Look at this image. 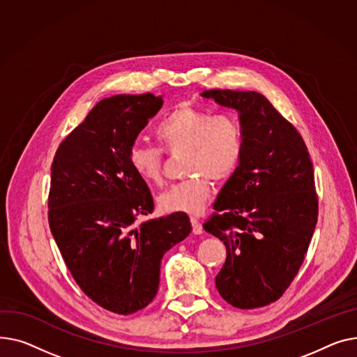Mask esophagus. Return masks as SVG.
I'll return each instance as SVG.
<instances>
[{"label":"esophagus","instance_id":"esophagus-1","mask_svg":"<svg viewBox=\"0 0 357 357\" xmlns=\"http://www.w3.org/2000/svg\"><path fill=\"white\" fill-rule=\"evenodd\" d=\"M190 222H192V226H193V234L195 235H200L203 232V227H202V223L197 218H190Z\"/></svg>","mask_w":357,"mask_h":357}]
</instances>
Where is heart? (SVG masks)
<instances>
[{
    "label": "heart",
    "mask_w": 357,
    "mask_h": 357,
    "mask_svg": "<svg viewBox=\"0 0 357 357\" xmlns=\"http://www.w3.org/2000/svg\"><path fill=\"white\" fill-rule=\"evenodd\" d=\"M155 137L167 153H185L184 174L192 176L160 195L158 207L165 213H199L213 192L210 178L222 183L232 177L243 151L242 128L235 116H212L190 105H180L167 115L157 125ZM128 160L144 183H162V157L154 146L134 144Z\"/></svg>",
    "instance_id": "b5f03b06"
}]
</instances>
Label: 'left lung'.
<instances>
[{"label":"left lung","mask_w":357,"mask_h":357,"mask_svg":"<svg viewBox=\"0 0 357 357\" xmlns=\"http://www.w3.org/2000/svg\"><path fill=\"white\" fill-rule=\"evenodd\" d=\"M202 96L238 111L243 135L238 169L203 223L226 246L216 288L236 308L264 307L296 278L316 229L312 162L300 132L262 93L212 89Z\"/></svg>","instance_id":"8db88e82"}]
</instances>
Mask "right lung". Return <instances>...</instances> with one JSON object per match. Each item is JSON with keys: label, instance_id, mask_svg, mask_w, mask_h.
<instances>
[{"label": "right lung", "instance_id": "right-lung-1", "mask_svg": "<svg viewBox=\"0 0 357 357\" xmlns=\"http://www.w3.org/2000/svg\"><path fill=\"white\" fill-rule=\"evenodd\" d=\"M161 107L153 93L102 99L63 139L52 164L49 225L60 254L80 289L122 316L153 301L164 254L192 232L178 212L137 225L154 200L128 153Z\"/></svg>", "mask_w": 357, "mask_h": 357}]
</instances>
